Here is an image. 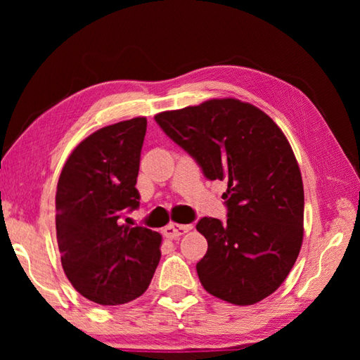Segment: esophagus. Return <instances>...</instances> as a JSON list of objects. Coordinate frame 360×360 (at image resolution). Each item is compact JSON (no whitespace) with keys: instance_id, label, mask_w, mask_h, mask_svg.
Wrapping results in <instances>:
<instances>
[{"instance_id":"34e87169","label":"esophagus","mask_w":360,"mask_h":360,"mask_svg":"<svg viewBox=\"0 0 360 360\" xmlns=\"http://www.w3.org/2000/svg\"><path fill=\"white\" fill-rule=\"evenodd\" d=\"M188 230H192V225L187 224V225H182V224H169L167 225L165 229H163V235L168 236V238H176V236H181L187 233Z\"/></svg>"}]
</instances>
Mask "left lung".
<instances>
[{
  "instance_id": "1",
  "label": "left lung",
  "mask_w": 360,
  "mask_h": 360,
  "mask_svg": "<svg viewBox=\"0 0 360 360\" xmlns=\"http://www.w3.org/2000/svg\"><path fill=\"white\" fill-rule=\"evenodd\" d=\"M155 122L206 179L227 181V222L197 224L208 241L200 283L233 304L264 300L288 278L303 241V182L288 138L264 111L235 98L160 112Z\"/></svg>"
}]
</instances>
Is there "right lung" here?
I'll return each mask as SVG.
<instances>
[{
  "label": "right lung",
  "instance_id": "1",
  "mask_svg": "<svg viewBox=\"0 0 360 360\" xmlns=\"http://www.w3.org/2000/svg\"><path fill=\"white\" fill-rule=\"evenodd\" d=\"M148 120L103 127L71 152L56 195L62 266L79 294L98 304L143 295L160 260L162 235L124 224L138 210L136 178ZM127 222V219H125Z\"/></svg>",
  "mask_w": 360,
  "mask_h": 360
}]
</instances>
